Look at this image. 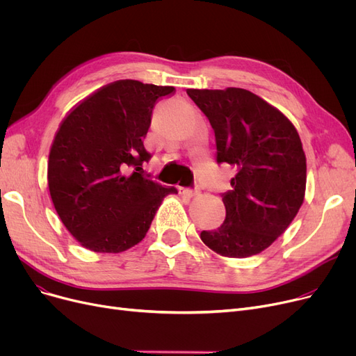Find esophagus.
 <instances>
[{
	"instance_id": "34e87169",
	"label": "esophagus",
	"mask_w": 356,
	"mask_h": 356,
	"mask_svg": "<svg viewBox=\"0 0 356 356\" xmlns=\"http://www.w3.org/2000/svg\"><path fill=\"white\" fill-rule=\"evenodd\" d=\"M179 193L186 196V197H193V196H197L200 193V189L195 188V189H191V188H179Z\"/></svg>"
}]
</instances>
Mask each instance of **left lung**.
I'll return each instance as SVG.
<instances>
[{"instance_id":"left-lung-1","label":"left lung","mask_w":356,"mask_h":356,"mask_svg":"<svg viewBox=\"0 0 356 356\" xmlns=\"http://www.w3.org/2000/svg\"><path fill=\"white\" fill-rule=\"evenodd\" d=\"M188 95L215 131L216 161L235 170L232 191L222 195L225 220L200 238L222 257L257 255L289 228L303 203L302 140L283 112L247 89H188Z\"/></svg>"}]
</instances>
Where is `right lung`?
Instances as JSON below:
<instances>
[{"label": "right lung", "mask_w": 356, "mask_h": 356, "mask_svg": "<svg viewBox=\"0 0 356 356\" xmlns=\"http://www.w3.org/2000/svg\"><path fill=\"white\" fill-rule=\"evenodd\" d=\"M133 79L99 88L62 121L47 165L51 202L66 229L93 252H122L145 236L173 186L144 176V138L156 102L175 93Z\"/></svg>", "instance_id": "obj_1"}]
</instances>
